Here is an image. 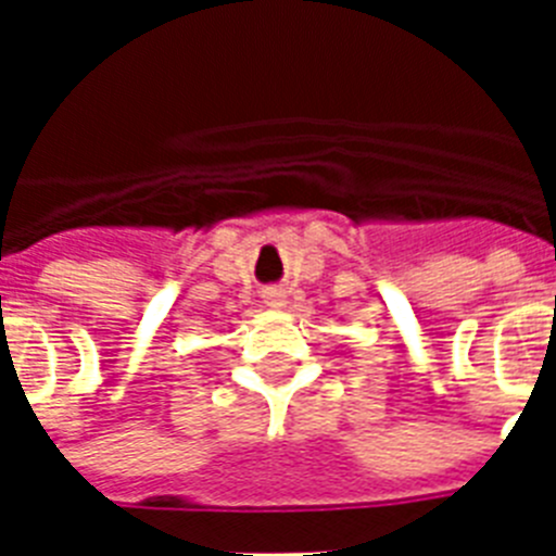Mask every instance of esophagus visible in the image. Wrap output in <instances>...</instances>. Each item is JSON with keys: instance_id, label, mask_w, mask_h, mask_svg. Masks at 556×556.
Listing matches in <instances>:
<instances>
[{"instance_id": "34e87169", "label": "esophagus", "mask_w": 556, "mask_h": 556, "mask_svg": "<svg viewBox=\"0 0 556 556\" xmlns=\"http://www.w3.org/2000/svg\"><path fill=\"white\" fill-rule=\"evenodd\" d=\"M264 303H267L269 308H283L287 306V292H283V289H267V292H264Z\"/></svg>"}]
</instances>
